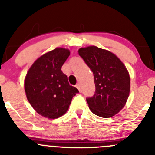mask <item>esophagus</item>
<instances>
[{
    "label": "esophagus",
    "mask_w": 155,
    "mask_h": 155,
    "mask_svg": "<svg viewBox=\"0 0 155 155\" xmlns=\"http://www.w3.org/2000/svg\"><path fill=\"white\" fill-rule=\"evenodd\" d=\"M76 87H77V88H78V89L79 90V91H81V87L80 84H77V85H76Z\"/></svg>",
    "instance_id": "esophagus-1"
}]
</instances>
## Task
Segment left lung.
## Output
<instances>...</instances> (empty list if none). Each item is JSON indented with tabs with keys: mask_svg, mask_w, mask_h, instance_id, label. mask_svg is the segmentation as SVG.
Returning a JSON list of instances; mask_svg holds the SVG:
<instances>
[{
	"mask_svg": "<svg viewBox=\"0 0 155 155\" xmlns=\"http://www.w3.org/2000/svg\"><path fill=\"white\" fill-rule=\"evenodd\" d=\"M78 54L94 74L95 92L86 98L90 110L100 117H112L125 106L128 99V71L115 54L97 46L80 48Z\"/></svg>",
	"mask_w": 155,
	"mask_h": 155,
	"instance_id": "8db88e82",
	"label": "left lung"
}]
</instances>
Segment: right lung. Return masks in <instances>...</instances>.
I'll use <instances>...</instances> for the list:
<instances>
[{
	"label": "right lung",
	"mask_w": 155,
	"mask_h": 155,
	"mask_svg": "<svg viewBox=\"0 0 155 155\" xmlns=\"http://www.w3.org/2000/svg\"><path fill=\"white\" fill-rule=\"evenodd\" d=\"M70 50L56 48L45 53L31 66L25 79V91L29 103L41 116L48 119L61 117L68 111L78 90L69 84L61 71Z\"/></svg>",
	"instance_id": "right-lung-1"
}]
</instances>
